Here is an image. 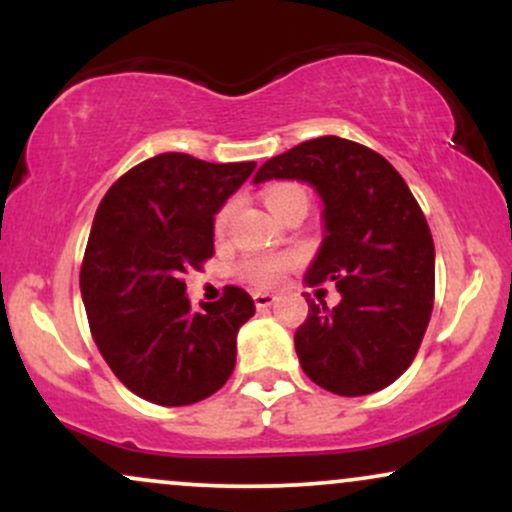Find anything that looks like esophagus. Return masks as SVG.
<instances>
[{
    "instance_id": "esophagus-1",
    "label": "esophagus",
    "mask_w": 512,
    "mask_h": 512,
    "mask_svg": "<svg viewBox=\"0 0 512 512\" xmlns=\"http://www.w3.org/2000/svg\"><path fill=\"white\" fill-rule=\"evenodd\" d=\"M252 301H255V305L257 308H269V305H272L274 301H276V296L274 293H264V291H257V293H252Z\"/></svg>"
}]
</instances>
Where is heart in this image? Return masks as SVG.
Segmentation results:
<instances>
[{
    "instance_id": "heart-1",
    "label": "heart",
    "mask_w": 512,
    "mask_h": 512,
    "mask_svg": "<svg viewBox=\"0 0 512 512\" xmlns=\"http://www.w3.org/2000/svg\"><path fill=\"white\" fill-rule=\"evenodd\" d=\"M262 197L269 211L276 216L284 214L291 204L308 202V199H305V192L298 185H293V182H276V185H269ZM233 211H236V204L233 202H226L219 209V214H216L214 219L216 236H223V233L228 231V226H231V219H233ZM296 262L298 257L293 255V252H279V255H250L240 262L238 272L245 281H248V284L257 286V289H269V286L279 284V281L284 279V274L289 272Z\"/></svg>"
}]
</instances>
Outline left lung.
I'll return each instance as SVG.
<instances>
[{
  "label": "left lung",
  "instance_id": "8db88e82",
  "mask_svg": "<svg viewBox=\"0 0 512 512\" xmlns=\"http://www.w3.org/2000/svg\"><path fill=\"white\" fill-rule=\"evenodd\" d=\"M264 180L308 182L325 207L305 284L334 281L342 301L305 298L293 337L305 375L342 397L392 385L419 351L436 286V248L407 182L373 149L332 134L269 158L255 185Z\"/></svg>",
  "mask_w": 512,
  "mask_h": 512
}]
</instances>
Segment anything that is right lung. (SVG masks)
I'll use <instances>...</instances> for the list:
<instances>
[{"instance_id": "right-lung-1", "label": "right lung", "mask_w": 512, "mask_h": 512, "mask_svg": "<svg viewBox=\"0 0 512 512\" xmlns=\"http://www.w3.org/2000/svg\"><path fill=\"white\" fill-rule=\"evenodd\" d=\"M255 166L158 154L127 170L98 204L81 298L105 363L146 402H202L236 368L238 330L255 303L226 286L219 301L192 310L182 276L214 255V216Z\"/></svg>"}]
</instances>
